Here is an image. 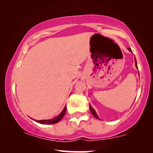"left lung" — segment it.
Masks as SVG:
<instances>
[{"instance_id": "obj_1", "label": "left lung", "mask_w": 153, "mask_h": 153, "mask_svg": "<svg viewBox=\"0 0 153 153\" xmlns=\"http://www.w3.org/2000/svg\"><path fill=\"white\" fill-rule=\"evenodd\" d=\"M128 50H129V51H130V52H131V50L130 48H129L128 49ZM135 65H136V67L137 68V62H136V59H135ZM89 107H90V110H91V113H92V114L95 117H96V119H99V117H98V116H97V114H96V111H95V110L94 109V108H92V106H91V105H89Z\"/></svg>"}]
</instances>
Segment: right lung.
Here are the masks:
<instances>
[{"mask_svg":"<svg viewBox=\"0 0 153 153\" xmlns=\"http://www.w3.org/2000/svg\"><path fill=\"white\" fill-rule=\"evenodd\" d=\"M66 106L65 107V108L63 109V111L60 113V114L57 116V117L55 118L52 119H49V120H39V121H36V122L40 123V124H55V123H57L59 121L61 120L64 117L66 111Z\"/></svg>","mask_w":153,"mask_h":153,"instance_id":"add662e5","label":"right lung"}]
</instances>
